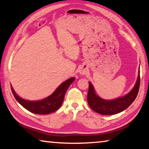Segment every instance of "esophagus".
<instances>
[{
    "label": "esophagus",
    "instance_id": "34e87169",
    "mask_svg": "<svg viewBox=\"0 0 149 149\" xmlns=\"http://www.w3.org/2000/svg\"><path fill=\"white\" fill-rule=\"evenodd\" d=\"M80 74H81V75H84V74H86V72H87V70H86V69H85V68H83V69H81L80 70Z\"/></svg>",
    "mask_w": 149,
    "mask_h": 149
}]
</instances>
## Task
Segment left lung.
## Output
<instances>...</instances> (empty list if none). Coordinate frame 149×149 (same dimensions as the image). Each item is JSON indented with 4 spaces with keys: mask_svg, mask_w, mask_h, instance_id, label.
Wrapping results in <instances>:
<instances>
[{
    "mask_svg": "<svg viewBox=\"0 0 149 149\" xmlns=\"http://www.w3.org/2000/svg\"><path fill=\"white\" fill-rule=\"evenodd\" d=\"M89 85L87 102L91 109L102 115L116 114L129 107L137 97L140 86V71L139 70L137 82L132 90L126 95L116 99L108 100L102 99L96 95L94 88L90 82Z\"/></svg>",
    "mask_w": 149,
    "mask_h": 149,
    "instance_id": "8db88e82",
    "label": "left lung"
}]
</instances>
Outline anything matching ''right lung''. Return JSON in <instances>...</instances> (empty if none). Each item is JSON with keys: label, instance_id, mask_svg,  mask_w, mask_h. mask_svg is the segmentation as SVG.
Returning a JSON list of instances; mask_svg holds the SVG:
<instances>
[{"label": "right lung", "instance_id": "obj_1", "mask_svg": "<svg viewBox=\"0 0 149 149\" xmlns=\"http://www.w3.org/2000/svg\"><path fill=\"white\" fill-rule=\"evenodd\" d=\"M74 80L75 77L67 79L60 84L52 95L44 99L37 100V101H30L22 99L15 93L12 87L11 90L15 99L26 110L33 114H49L50 113L56 111L61 107L64 99L65 93Z\"/></svg>", "mask_w": 149, "mask_h": 149}]
</instances>
